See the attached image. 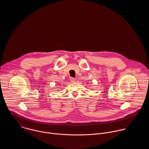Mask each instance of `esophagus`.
Returning a JSON list of instances; mask_svg holds the SVG:
<instances>
[{"mask_svg":"<svg viewBox=\"0 0 149 149\" xmlns=\"http://www.w3.org/2000/svg\"><path fill=\"white\" fill-rule=\"evenodd\" d=\"M70 81H72V82H75V81H76V79H74V78H73V77H70Z\"/></svg>","mask_w":149,"mask_h":149,"instance_id":"esophagus-1","label":"esophagus"}]
</instances>
